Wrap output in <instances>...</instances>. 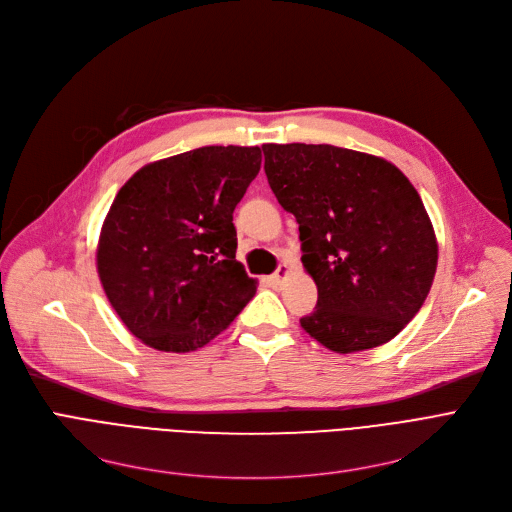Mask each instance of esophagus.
Masks as SVG:
<instances>
[{
  "instance_id": "esophagus-1",
  "label": "esophagus",
  "mask_w": 512,
  "mask_h": 512,
  "mask_svg": "<svg viewBox=\"0 0 512 512\" xmlns=\"http://www.w3.org/2000/svg\"><path fill=\"white\" fill-rule=\"evenodd\" d=\"M288 274H290V265H288V263H280L278 270L270 276V282H272L274 286H280V284L286 280Z\"/></svg>"
}]
</instances>
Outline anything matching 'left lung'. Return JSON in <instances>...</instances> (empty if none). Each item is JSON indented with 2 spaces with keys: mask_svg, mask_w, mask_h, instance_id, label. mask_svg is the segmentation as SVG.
<instances>
[{
  "mask_svg": "<svg viewBox=\"0 0 512 512\" xmlns=\"http://www.w3.org/2000/svg\"><path fill=\"white\" fill-rule=\"evenodd\" d=\"M278 203L297 218L317 307L303 330L334 353L386 344L432 288L438 242L423 201L390 161L334 145L261 147Z\"/></svg>",
  "mask_w": 512,
  "mask_h": 512,
  "instance_id": "obj_1",
  "label": "left lung"
}]
</instances>
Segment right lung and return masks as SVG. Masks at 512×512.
Returning a JSON list of instances; mask_svg holds the SVG:
<instances>
[{
	"mask_svg": "<svg viewBox=\"0 0 512 512\" xmlns=\"http://www.w3.org/2000/svg\"><path fill=\"white\" fill-rule=\"evenodd\" d=\"M261 168L259 147H199L153 161L118 191L97 272L124 326L164 353H191L255 297L236 261L232 213Z\"/></svg>",
	"mask_w": 512,
	"mask_h": 512,
	"instance_id": "right-lung-1",
	"label": "right lung"
}]
</instances>
